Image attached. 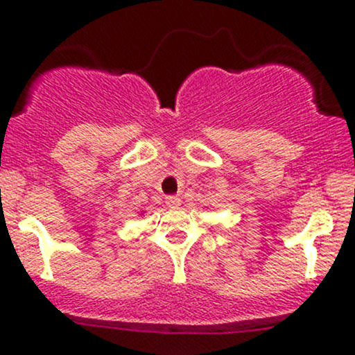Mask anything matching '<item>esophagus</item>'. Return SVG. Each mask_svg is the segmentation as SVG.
<instances>
[{"label": "esophagus", "instance_id": "34e87169", "mask_svg": "<svg viewBox=\"0 0 355 355\" xmlns=\"http://www.w3.org/2000/svg\"><path fill=\"white\" fill-rule=\"evenodd\" d=\"M165 203L170 207V209H175V207H178L182 203V198L177 197V195H168V197L165 198Z\"/></svg>", "mask_w": 355, "mask_h": 355}]
</instances>
